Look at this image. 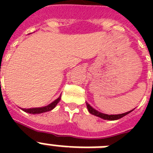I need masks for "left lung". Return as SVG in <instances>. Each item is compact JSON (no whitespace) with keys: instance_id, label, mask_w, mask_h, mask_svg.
I'll return each instance as SVG.
<instances>
[{"instance_id":"left-lung-1","label":"left lung","mask_w":153,"mask_h":153,"mask_svg":"<svg viewBox=\"0 0 153 153\" xmlns=\"http://www.w3.org/2000/svg\"><path fill=\"white\" fill-rule=\"evenodd\" d=\"M86 107H87V109H88L89 112L91 113V114H93V115H95L97 117H99L101 118H103L105 120H111V121H114V120H117V119H120L121 117H123L124 116H126L128 114H129L131 111H133V110H131V111L126 112L125 114H116V115H108V114H102L100 112L97 111L95 109L92 108V107L90 105L86 102Z\"/></svg>"}]
</instances>
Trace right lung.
Wrapping results in <instances>:
<instances>
[{
  "mask_svg": "<svg viewBox=\"0 0 153 153\" xmlns=\"http://www.w3.org/2000/svg\"><path fill=\"white\" fill-rule=\"evenodd\" d=\"M60 101V97L57 98L56 100H55L53 102H51V104L47 105V106L41 107V108H32V109H23V110L29 114H41V113H44V112L50 111L52 109H54L55 105L58 104V102Z\"/></svg>",
  "mask_w": 153,
  "mask_h": 153,
  "instance_id": "obj_1",
  "label": "right lung"
}]
</instances>
